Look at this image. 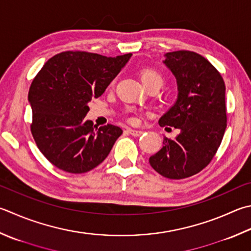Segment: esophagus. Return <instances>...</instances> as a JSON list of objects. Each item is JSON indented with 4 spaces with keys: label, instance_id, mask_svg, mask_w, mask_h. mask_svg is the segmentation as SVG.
I'll return each instance as SVG.
<instances>
[{
    "label": "esophagus",
    "instance_id": "esophagus-1",
    "mask_svg": "<svg viewBox=\"0 0 251 251\" xmlns=\"http://www.w3.org/2000/svg\"><path fill=\"white\" fill-rule=\"evenodd\" d=\"M126 131L129 132V134H131L132 136H140L142 135V133H143V132L140 130H133V129H127Z\"/></svg>",
    "mask_w": 251,
    "mask_h": 251
}]
</instances>
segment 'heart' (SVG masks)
Wrapping results in <instances>:
<instances>
[{"instance_id":"1","label":"heart","mask_w":251,"mask_h":251,"mask_svg":"<svg viewBox=\"0 0 251 251\" xmlns=\"http://www.w3.org/2000/svg\"><path fill=\"white\" fill-rule=\"evenodd\" d=\"M140 78L142 83L145 86V85H148L150 83H153V82H159L162 83V76H160V74L158 72H156L155 70L153 69H144L141 71L140 73Z\"/></svg>"}]
</instances>
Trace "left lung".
I'll return each instance as SVG.
<instances>
[{
	"label": "left lung",
	"instance_id": "left-lung-1",
	"mask_svg": "<svg viewBox=\"0 0 251 251\" xmlns=\"http://www.w3.org/2000/svg\"><path fill=\"white\" fill-rule=\"evenodd\" d=\"M163 62L176 77L178 97L158 124L180 132L175 139L164 138V146L149 162L164 177L183 179L206 167L220 148L227 121L225 83L196 52H168Z\"/></svg>",
	"mask_w": 251,
	"mask_h": 251
}]
</instances>
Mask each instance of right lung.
Segmentation results:
<instances>
[{
	"mask_svg": "<svg viewBox=\"0 0 251 251\" xmlns=\"http://www.w3.org/2000/svg\"><path fill=\"white\" fill-rule=\"evenodd\" d=\"M131 55L65 51L52 56L36 75L28 93L30 130L38 149L55 167L87 173L110 153L122 130L112 125L97 129L85 116L88 102L102 95Z\"/></svg>",
	"mask_w": 251,
	"mask_h": 251,
	"instance_id": "add662e5",
	"label": "right lung"
}]
</instances>
